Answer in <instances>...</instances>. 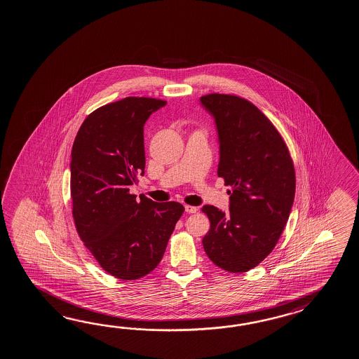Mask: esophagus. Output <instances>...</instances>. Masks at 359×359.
<instances>
[{
    "label": "esophagus",
    "mask_w": 359,
    "mask_h": 359,
    "mask_svg": "<svg viewBox=\"0 0 359 359\" xmlns=\"http://www.w3.org/2000/svg\"><path fill=\"white\" fill-rule=\"evenodd\" d=\"M184 210L187 212V213H196L199 208L198 207H194V205H184Z\"/></svg>",
    "instance_id": "34e87169"
}]
</instances>
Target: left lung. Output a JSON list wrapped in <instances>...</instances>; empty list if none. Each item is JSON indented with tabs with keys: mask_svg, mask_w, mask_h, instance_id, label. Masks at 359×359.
I'll return each mask as SVG.
<instances>
[{
	"mask_svg": "<svg viewBox=\"0 0 359 359\" xmlns=\"http://www.w3.org/2000/svg\"><path fill=\"white\" fill-rule=\"evenodd\" d=\"M201 102L216 123L217 175L231 187L227 213L213 205L201 209L210 221L203 247L217 266L244 273L271 253L283 233L294 199V168L282 135L250 100L213 93Z\"/></svg>",
	"mask_w": 359,
	"mask_h": 359,
	"instance_id": "1",
	"label": "left lung"
}]
</instances>
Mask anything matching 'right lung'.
<instances>
[{"instance_id":"1","label":"right lung","mask_w":359,"mask_h":359,"mask_svg":"<svg viewBox=\"0 0 359 359\" xmlns=\"http://www.w3.org/2000/svg\"><path fill=\"white\" fill-rule=\"evenodd\" d=\"M165 100L128 97L93 111L71 152V198L76 230L100 267L134 280L163 259L184 205L129 192L144 173L143 126Z\"/></svg>"}]
</instances>
